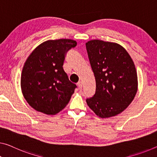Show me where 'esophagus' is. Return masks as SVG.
<instances>
[{"label": "esophagus", "mask_w": 157, "mask_h": 157, "mask_svg": "<svg viewBox=\"0 0 157 157\" xmlns=\"http://www.w3.org/2000/svg\"><path fill=\"white\" fill-rule=\"evenodd\" d=\"M77 85H78L79 88H81L82 86H83V83H82V81H78V83H77Z\"/></svg>", "instance_id": "esophagus-1"}]
</instances>
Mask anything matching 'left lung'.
<instances>
[{"label": "left lung", "instance_id": "obj_1", "mask_svg": "<svg viewBox=\"0 0 157 157\" xmlns=\"http://www.w3.org/2000/svg\"><path fill=\"white\" fill-rule=\"evenodd\" d=\"M86 45L96 81L95 93L87 99V105L99 117H114L126 109L136 95L134 62L118 43L92 40Z\"/></svg>", "mask_w": 157, "mask_h": 157}]
</instances>
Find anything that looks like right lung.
I'll return each instance as SVG.
<instances>
[{"mask_svg": "<svg viewBox=\"0 0 157 157\" xmlns=\"http://www.w3.org/2000/svg\"><path fill=\"white\" fill-rule=\"evenodd\" d=\"M76 45L71 39L48 40L26 59L21 75V92L35 110L54 115L69 103L76 85L69 80L62 66L67 52Z\"/></svg>", "mask_w": 157, "mask_h": 157, "instance_id": "1", "label": "right lung"}]
</instances>
